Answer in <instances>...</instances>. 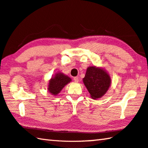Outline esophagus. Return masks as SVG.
I'll return each instance as SVG.
<instances>
[{
	"instance_id": "1",
	"label": "esophagus",
	"mask_w": 148,
	"mask_h": 148,
	"mask_svg": "<svg viewBox=\"0 0 148 148\" xmlns=\"http://www.w3.org/2000/svg\"><path fill=\"white\" fill-rule=\"evenodd\" d=\"M74 80L75 82H79V77H74Z\"/></svg>"
}]
</instances>
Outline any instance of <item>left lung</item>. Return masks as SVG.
<instances>
[{
  "label": "left lung",
  "mask_w": 148,
  "mask_h": 148,
  "mask_svg": "<svg viewBox=\"0 0 148 148\" xmlns=\"http://www.w3.org/2000/svg\"><path fill=\"white\" fill-rule=\"evenodd\" d=\"M83 82L90 97L95 100L101 98L111 84V77L106 70L95 66L88 67Z\"/></svg>",
  "instance_id": "1"
}]
</instances>
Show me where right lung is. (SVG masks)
Segmentation results:
<instances>
[{
  "mask_svg": "<svg viewBox=\"0 0 148 148\" xmlns=\"http://www.w3.org/2000/svg\"><path fill=\"white\" fill-rule=\"evenodd\" d=\"M71 82V79L61 72H58L50 79L48 90L52 95L56 96L61 92L66 85Z\"/></svg>",
  "mask_w": 148,
  "mask_h": 148,
  "instance_id": "right-lung-1",
  "label": "right lung"
}]
</instances>
